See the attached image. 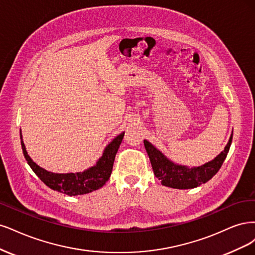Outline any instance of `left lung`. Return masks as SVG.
Listing matches in <instances>:
<instances>
[{
    "instance_id": "left-lung-1",
    "label": "left lung",
    "mask_w": 255,
    "mask_h": 255,
    "mask_svg": "<svg viewBox=\"0 0 255 255\" xmlns=\"http://www.w3.org/2000/svg\"><path fill=\"white\" fill-rule=\"evenodd\" d=\"M232 137L233 131L225 149L214 160L205 163L201 166L195 167H187L170 161L166 155H164L147 139H144V145L151 162L153 174L161 180V183L164 186L179 188V190H187V188H194L208 182L210 179L217 174V171L227 158L230 146L232 143Z\"/></svg>"
}]
</instances>
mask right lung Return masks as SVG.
I'll return each mask as SVG.
<instances>
[{
	"label": "right lung",
	"mask_w": 255,
	"mask_h": 255,
	"mask_svg": "<svg viewBox=\"0 0 255 255\" xmlns=\"http://www.w3.org/2000/svg\"><path fill=\"white\" fill-rule=\"evenodd\" d=\"M125 132H122L114 137L112 141L106 146L103 155L97 160L96 164L84 171L79 172H67V174H58V172L48 171L40 167L28 155L25 145H24L22 133L20 130L21 145L23 154L25 157L28 165L34 170L35 174L40 178L41 181L46 184L54 191L63 193L69 196H77L91 193L98 190L108 181L111 172L116 154L123 141Z\"/></svg>",
	"instance_id": "add662e5"
}]
</instances>
